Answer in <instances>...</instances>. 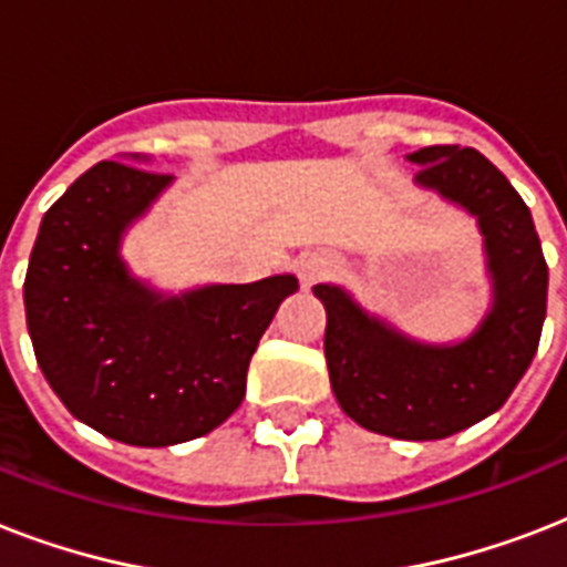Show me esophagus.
<instances>
[{
  "instance_id": "1",
  "label": "esophagus",
  "mask_w": 567,
  "mask_h": 567,
  "mask_svg": "<svg viewBox=\"0 0 567 567\" xmlns=\"http://www.w3.org/2000/svg\"><path fill=\"white\" fill-rule=\"evenodd\" d=\"M329 258L320 256V252H306V256H300V261H297V274H300L302 285H315L318 279H323V276L329 274Z\"/></svg>"
}]
</instances>
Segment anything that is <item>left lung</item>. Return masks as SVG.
<instances>
[{
	"label": "left lung",
	"instance_id": "left-lung-1",
	"mask_svg": "<svg viewBox=\"0 0 567 567\" xmlns=\"http://www.w3.org/2000/svg\"><path fill=\"white\" fill-rule=\"evenodd\" d=\"M409 162L421 188L480 223L492 311L458 344H421L338 285H315V297L327 309L323 353L341 409L379 435L435 441L497 412L527 373L547 315V261L527 203L483 153L423 146Z\"/></svg>",
	"mask_w": 567,
	"mask_h": 567
}]
</instances>
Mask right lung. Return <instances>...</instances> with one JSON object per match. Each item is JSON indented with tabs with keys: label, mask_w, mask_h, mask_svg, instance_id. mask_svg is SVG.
Returning <instances> with one entry per match:
<instances>
[{
	"label": "right lung",
	"mask_w": 567,
	"mask_h": 567,
	"mask_svg": "<svg viewBox=\"0 0 567 567\" xmlns=\"http://www.w3.org/2000/svg\"><path fill=\"white\" fill-rule=\"evenodd\" d=\"M100 162L40 223L22 285L47 382L79 421L135 447H171L220 426L297 276L205 285L164 297L137 282L120 238L173 176Z\"/></svg>",
	"instance_id": "1"
}]
</instances>
